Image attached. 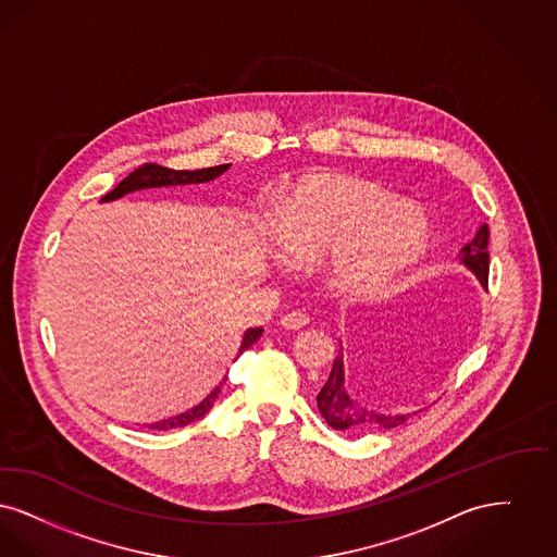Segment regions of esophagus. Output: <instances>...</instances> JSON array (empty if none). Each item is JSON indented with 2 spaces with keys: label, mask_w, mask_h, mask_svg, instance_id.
Wrapping results in <instances>:
<instances>
[{
  "label": "esophagus",
  "mask_w": 557,
  "mask_h": 557,
  "mask_svg": "<svg viewBox=\"0 0 557 557\" xmlns=\"http://www.w3.org/2000/svg\"><path fill=\"white\" fill-rule=\"evenodd\" d=\"M308 322H310V315L304 314V312H299V310H293L289 314H285L281 318V324H283L285 329H304Z\"/></svg>",
  "instance_id": "obj_1"
}]
</instances>
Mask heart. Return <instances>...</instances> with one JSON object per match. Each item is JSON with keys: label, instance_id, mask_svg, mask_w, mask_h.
I'll return each instance as SVG.
<instances>
[{"label": "heart", "instance_id": "b5f03b06", "mask_svg": "<svg viewBox=\"0 0 557 557\" xmlns=\"http://www.w3.org/2000/svg\"><path fill=\"white\" fill-rule=\"evenodd\" d=\"M426 218L399 197L339 174H314L285 201L276 258L312 264L329 256V276L345 293H379L424 253Z\"/></svg>", "mask_w": 557, "mask_h": 557}]
</instances>
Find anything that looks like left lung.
Returning a JSON list of instances; mask_svg holds the SVG:
<instances>
[{
    "label": "left lung",
    "mask_w": 557,
    "mask_h": 557,
    "mask_svg": "<svg viewBox=\"0 0 557 557\" xmlns=\"http://www.w3.org/2000/svg\"><path fill=\"white\" fill-rule=\"evenodd\" d=\"M488 226L481 224L474 239L466 243L461 247L460 260L470 268L484 289L488 287ZM318 410L322 413V418L326 420L329 426H333L335 431L343 433H362L366 429H393L404 424L411 413L408 416H385L379 411L368 410L358 404H354L347 395V391L343 388V356H337L333 362V370L329 381L324 383V387L320 388L318 397Z\"/></svg>",
    "instance_id": "8db88e82"
}]
</instances>
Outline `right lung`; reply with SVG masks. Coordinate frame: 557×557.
Segmentation results:
<instances>
[{"label": "right lung", "mask_w": 557, "mask_h": 557, "mask_svg": "<svg viewBox=\"0 0 557 557\" xmlns=\"http://www.w3.org/2000/svg\"><path fill=\"white\" fill-rule=\"evenodd\" d=\"M231 164H220V166H210V169L199 170H172L166 166H160V164H153V162H146L141 164L139 169L133 170L126 178H122L121 183L110 191L108 195H103V201H112V199H119L122 195L131 194V191H137V189H149V187H170V185H194V183H208L212 178L220 176L224 170L228 169ZM264 329H249L243 337L242 349L239 354H243L247 347H251L256 341L260 339ZM222 385V383H220ZM220 385H218L199 406H195L185 413H178V416H172L169 420H160V422H153L149 424V429H156V431H170V429H178V426H187L195 420H199L206 411L212 408V404L216 401L218 393H220Z\"/></svg>", "instance_id": "1"}]
</instances>
